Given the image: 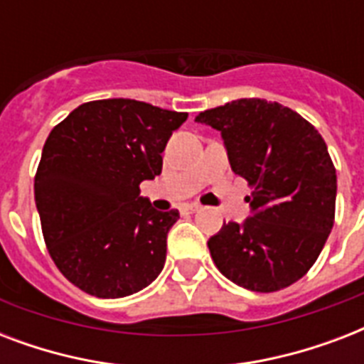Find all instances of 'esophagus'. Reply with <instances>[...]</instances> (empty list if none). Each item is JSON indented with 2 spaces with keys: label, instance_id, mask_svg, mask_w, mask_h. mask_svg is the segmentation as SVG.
I'll list each match as a JSON object with an SVG mask.
<instances>
[{
  "label": "esophagus",
  "instance_id": "obj_1",
  "mask_svg": "<svg viewBox=\"0 0 364 364\" xmlns=\"http://www.w3.org/2000/svg\"><path fill=\"white\" fill-rule=\"evenodd\" d=\"M198 210H200V204H196V202H193V204L183 205V211H185V213H196Z\"/></svg>",
  "mask_w": 364,
  "mask_h": 364
}]
</instances>
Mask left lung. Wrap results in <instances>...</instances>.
Returning <instances> with one entry per match:
<instances>
[{
    "mask_svg": "<svg viewBox=\"0 0 364 364\" xmlns=\"http://www.w3.org/2000/svg\"><path fill=\"white\" fill-rule=\"evenodd\" d=\"M221 132L234 173L247 179L251 215L208 240L223 276L272 293L304 276L334 225L336 170L321 134L277 102L243 98L200 113Z\"/></svg>",
    "mask_w": 364,
    "mask_h": 364,
    "instance_id": "left-lung-1",
    "label": "left lung"
}]
</instances>
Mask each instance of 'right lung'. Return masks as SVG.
<instances>
[{"label": "right lung", "mask_w": 364, "mask_h": 364, "mask_svg": "<svg viewBox=\"0 0 364 364\" xmlns=\"http://www.w3.org/2000/svg\"><path fill=\"white\" fill-rule=\"evenodd\" d=\"M187 113L126 98L73 109L48 134L36 173L43 236L58 270L98 299H121L164 268L179 211H156L139 183L162 171V151Z\"/></svg>", "instance_id": "add662e5"}]
</instances>
